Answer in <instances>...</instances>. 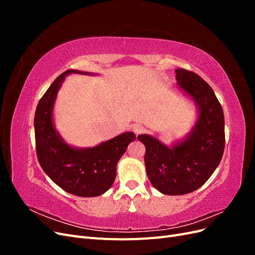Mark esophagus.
Masks as SVG:
<instances>
[{
	"mask_svg": "<svg viewBox=\"0 0 255 255\" xmlns=\"http://www.w3.org/2000/svg\"><path fill=\"white\" fill-rule=\"evenodd\" d=\"M143 127L141 125H134L132 126V130L136 134V135H139L140 133L143 132Z\"/></svg>",
	"mask_w": 255,
	"mask_h": 255,
	"instance_id": "esophagus-1",
	"label": "esophagus"
}]
</instances>
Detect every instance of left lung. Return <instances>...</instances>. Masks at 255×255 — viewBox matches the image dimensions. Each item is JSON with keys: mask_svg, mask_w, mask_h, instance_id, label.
<instances>
[{"mask_svg": "<svg viewBox=\"0 0 255 255\" xmlns=\"http://www.w3.org/2000/svg\"><path fill=\"white\" fill-rule=\"evenodd\" d=\"M176 88L197 107L190 132L171 145L141 134L144 165L151 184L164 195L180 196L200 188L218 167L225 150V117L212 87L185 69L175 70Z\"/></svg>", "mask_w": 255, "mask_h": 255, "instance_id": "1", "label": "left lung"}]
</instances>
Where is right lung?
<instances>
[{
	"mask_svg": "<svg viewBox=\"0 0 255 255\" xmlns=\"http://www.w3.org/2000/svg\"><path fill=\"white\" fill-rule=\"evenodd\" d=\"M71 73L97 75L71 69L60 74L45 91L34 119L37 157L42 170L69 194L86 198L101 196L112 187L118 161L136 136L125 132L89 148H78L65 141L54 125L53 112L61 84Z\"/></svg>",
	"mask_w": 255,
	"mask_h": 255,
	"instance_id": "add662e5",
	"label": "right lung"
}]
</instances>
